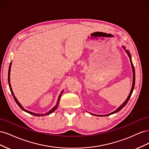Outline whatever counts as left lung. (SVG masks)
Masks as SVG:
<instances>
[{"mask_svg": "<svg viewBox=\"0 0 149 149\" xmlns=\"http://www.w3.org/2000/svg\"><path fill=\"white\" fill-rule=\"evenodd\" d=\"M123 48L124 49V50L125 51V52L127 53V54L128 55V56H129V59H130V63H131V66H132V73H133V81H132V88H131V90H130V93H129V95L128 96V97H127V98L126 99V100L123 103V104H121V106H120L118 109H117L116 110H115L114 111H113V112H111V113H109V114H106V115H97V114H95V116H109V115H111V114H115V113H116V112H119V111H120L122 109H123V108L126 105V104L127 103V102L129 101V99H130V96H131V95H132V92H133V91H134V86H135V79H136V76H135V70H134V65H133V63H132V59H131V55H130V53H129V50L128 49H125V47H124V46H123ZM91 114V113H90ZM93 115H94V114H92Z\"/></svg>", "mask_w": 149, "mask_h": 149, "instance_id": "1", "label": "left lung"}]
</instances>
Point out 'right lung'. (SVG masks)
Returning a JSON list of instances; mask_svg holds the SVG:
<instances>
[{
  "instance_id": "add662e5",
  "label": "right lung",
  "mask_w": 149,
  "mask_h": 149,
  "mask_svg": "<svg viewBox=\"0 0 149 149\" xmlns=\"http://www.w3.org/2000/svg\"><path fill=\"white\" fill-rule=\"evenodd\" d=\"M11 65H12V61L10 62V66H9V68H8V85H9V88H10V91H11V93H12V96H13V98H14V100L15 101L16 103H17V104H18V106H19L21 108V109H22V110H23V111H24L25 112H28V113H29V114H31V115L35 116H46V115H49V114H52V112H53L54 111H55L56 109V108L58 107V104H59V101H60V98H61V94H62L63 92L64 91V90H63V91L61 92V93L60 94L59 96H58V100H57V102H56V105H55V106H54V107L52 108V109H50V110H49V111H48L47 112H46L45 114H37V113H34V112H31V111H29L26 110V109H25L23 107V106H22L21 105V104H20L19 101H18L17 99V98H16V97L15 96L14 94H13V91H12V87H11V84H10V74Z\"/></svg>"
}]
</instances>
